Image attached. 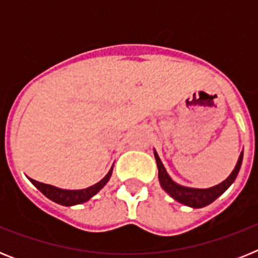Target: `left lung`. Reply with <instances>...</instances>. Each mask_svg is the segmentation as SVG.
I'll list each match as a JSON object with an SVG mask.
<instances>
[{
    "instance_id": "8db88e82",
    "label": "left lung",
    "mask_w": 258,
    "mask_h": 258,
    "mask_svg": "<svg viewBox=\"0 0 258 258\" xmlns=\"http://www.w3.org/2000/svg\"><path fill=\"white\" fill-rule=\"evenodd\" d=\"M155 159H156L157 169H159V181H160V186L166 194H169L170 197L178 203L183 204V206L191 207V208H203V207L209 206L211 203L220 198L227 188L232 184V182L235 181L236 175H238L239 170H240L241 161H243V151L240 152L236 163L235 168L230 173L225 181L221 183L216 184L213 187L209 188H195V187H187V186H182V184L177 183L170 178V175L166 172L165 166L161 163L160 157L157 155V152L154 150Z\"/></svg>"
}]
</instances>
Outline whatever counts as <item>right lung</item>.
<instances>
[{
	"mask_svg": "<svg viewBox=\"0 0 258 258\" xmlns=\"http://www.w3.org/2000/svg\"><path fill=\"white\" fill-rule=\"evenodd\" d=\"M113 165L111 166V169L108 170L106 175L99 182H97L95 184L90 186L88 188H83V190H64V188H59L55 186H51V184L42 183V182H37L35 179L29 178V181L35 184L36 187L44 194L47 199L52 200L54 203H58L60 206L64 207H72L76 206V204H83V203L88 202V200L92 199L95 194H98L102 188L107 184V182L111 178V174H112Z\"/></svg>",
	"mask_w": 258,
	"mask_h": 258,
	"instance_id": "1",
	"label": "right lung"
}]
</instances>
